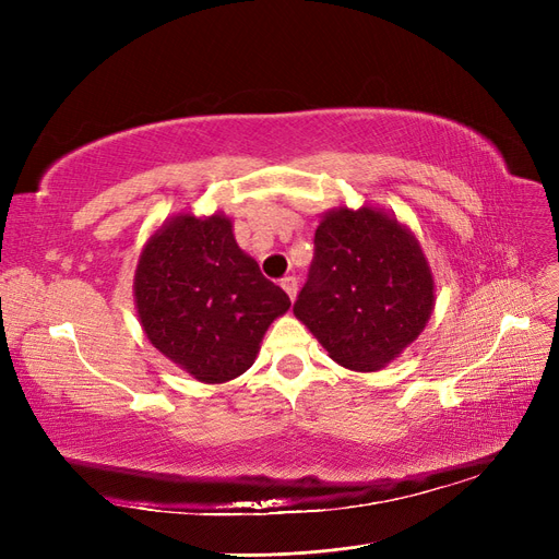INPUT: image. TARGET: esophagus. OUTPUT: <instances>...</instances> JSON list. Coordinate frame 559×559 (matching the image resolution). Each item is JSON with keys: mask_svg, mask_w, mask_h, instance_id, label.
Masks as SVG:
<instances>
[{"mask_svg": "<svg viewBox=\"0 0 559 559\" xmlns=\"http://www.w3.org/2000/svg\"><path fill=\"white\" fill-rule=\"evenodd\" d=\"M282 289L286 292V296H289L292 300H296V294H298V280H296V277H284V280H282Z\"/></svg>", "mask_w": 559, "mask_h": 559, "instance_id": "esophagus-1", "label": "esophagus"}]
</instances>
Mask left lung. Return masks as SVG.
I'll list each match as a JSON object with an SVG mask.
<instances>
[{
	"mask_svg": "<svg viewBox=\"0 0 559 559\" xmlns=\"http://www.w3.org/2000/svg\"><path fill=\"white\" fill-rule=\"evenodd\" d=\"M436 286L413 230L373 205L329 210L294 314L343 368L373 373L417 341Z\"/></svg>",
	"mask_w": 559,
	"mask_h": 559,
	"instance_id": "obj_1",
	"label": "left lung"
}]
</instances>
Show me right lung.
Wrapping results in <instances>:
<instances>
[{
	"instance_id": "obj_1",
	"label": "right lung",
	"mask_w": 559,
	"mask_h": 559,
	"mask_svg": "<svg viewBox=\"0 0 559 559\" xmlns=\"http://www.w3.org/2000/svg\"><path fill=\"white\" fill-rule=\"evenodd\" d=\"M132 294L148 343L205 384L242 376L267 326L292 308L222 212L165 218L142 247Z\"/></svg>"
}]
</instances>
